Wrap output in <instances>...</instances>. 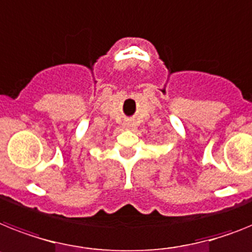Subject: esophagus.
Instances as JSON below:
<instances>
[{"label": "esophagus", "mask_w": 252, "mask_h": 252, "mask_svg": "<svg viewBox=\"0 0 252 252\" xmlns=\"http://www.w3.org/2000/svg\"><path fill=\"white\" fill-rule=\"evenodd\" d=\"M125 127L131 128V127H132V124H131V122H126V124H125Z\"/></svg>", "instance_id": "obj_1"}]
</instances>
